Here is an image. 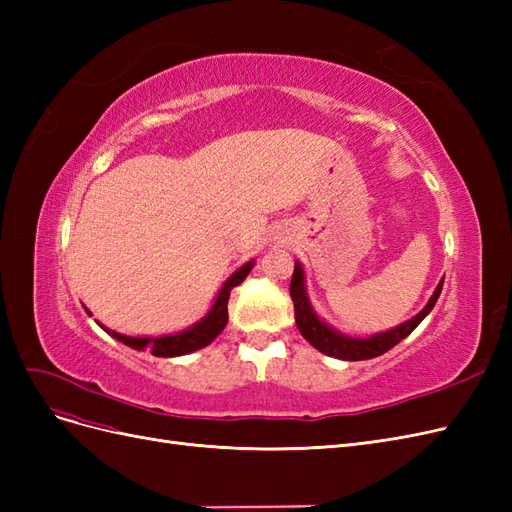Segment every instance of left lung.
<instances>
[{
  "instance_id": "1",
  "label": "left lung",
  "mask_w": 512,
  "mask_h": 512,
  "mask_svg": "<svg viewBox=\"0 0 512 512\" xmlns=\"http://www.w3.org/2000/svg\"><path fill=\"white\" fill-rule=\"evenodd\" d=\"M442 284H444V280L438 284L436 292L431 294V299L425 305L423 312L416 314L412 320L399 324V327L393 331L371 335L367 339H354V337L333 331L314 314L312 305H309V301L305 297L303 269L299 262H294V273L290 280V299L294 303V322H297V327L307 342L312 344L316 350H320L322 354L335 356V359H342V361L374 359V356L389 352L393 346H397L401 342V339H406L418 327V324H421V320L431 312L433 305H436L440 292H442Z\"/></svg>"
}]
</instances>
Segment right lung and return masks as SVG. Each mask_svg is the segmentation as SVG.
Here are the masks:
<instances>
[{"instance_id": "add662e5", "label": "right lung", "mask_w": 512, "mask_h": 512, "mask_svg": "<svg viewBox=\"0 0 512 512\" xmlns=\"http://www.w3.org/2000/svg\"><path fill=\"white\" fill-rule=\"evenodd\" d=\"M254 262H247V265H243L235 275L228 277L226 284L222 286L218 299H215V305L211 307V312L200 320L198 324H194V327H190L188 331L183 333H177V335H166V337H128V335H121V333H115L111 329L106 327H100L108 333L113 335L115 339H119V342H123L126 346L134 348V350H149L153 356H181V354H190L194 350H200L205 348L207 344H211L215 337H218L226 322H228V299H230V290L239 286L247 273L252 271Z\"/></svg>"}]
</instances>
